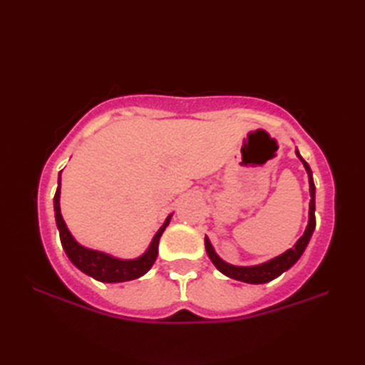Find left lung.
<instances>
[{
	"instance_id": "8db88e82",
	"label": "left lung",
	"mask_w": 365,
	"mask_h": 365,
	"mask_svg": "<svg viewBox=\"0 0 365 365\" xmlns=\"http://www.w3.org/2000/svg\"><path fill=\"white\" fill-rule=\"evenodd\" d=\"M296 156H298L302 164H304L306 172L309 175V191H311V202H309V224L306 227V232L302 237L296 242L292 250H288L287 252H283L279 257L270 259V261L264 262L261 265H251V267H237V265L227 264L225 261L215 255V251L212 248L211 242H209L207 237L205 238V245H206V252L209 259H211L212 264L217 267L222 274L230 277V279L240 280V282H246V283H267L270 280L277 279V277L282 275L283 272L288 270L292 265L298 261L301 257L302 252H304L306 246L309 243V240L312 237L314 228H316V187H314V180H312V170L309 168V164L304 159L301 158V154L296 150Z\"/></svg>"
}]
</instances>
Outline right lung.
Masks as SVG:
<instances>
[{"instance_id": "add662e5", "label": "right lung", "mask_w": 365, "mask_h": 365, "mask_svg": "<svg viewBox=\"0 0 365 365\" xmlns=\"http://www.w3.org/2000/svg\"><path fill=\"white\" fill-rule=\"evenodd\" d=\"M59 195H61V174L58 180L56 195H54V215H56L61 243H63V248L66 251L67 257L71 259L72 264L76 265L77 269L82 270L86 275L93 277L95 280H100L104 283H117V282H128V280L138 279V277L145 275L146 272L153 267V264L158 257L159 238L165 230V227L169 225L172 215H169V217L165 219L164 225L159 228V232L156 235H154L150 248H148V251L143 256L132 259V261H122V259H115L109 255H104V252L83 248L82 245H78L76 240H73L71 232L67 230L63 215H61Z\"/></svg>"}]
</instances>
